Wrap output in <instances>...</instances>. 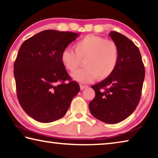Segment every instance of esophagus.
Instances as JSON below:
<instances>
[{
    "label": "esophagus",
    "mask_w": 158,
    "mask_h": 158,
    "mask_svg": "<svg viewBox=\"0 0 158 158\" xmlns=\"http://www.w3.org/2000/svg\"><path fill=\"white\" fill-rule=\"evenodd\" d=\"M85 88H88V85H80V89L84 90Z\"/></svg>",
    "instance_id": "34e87169"
}]
</instances>
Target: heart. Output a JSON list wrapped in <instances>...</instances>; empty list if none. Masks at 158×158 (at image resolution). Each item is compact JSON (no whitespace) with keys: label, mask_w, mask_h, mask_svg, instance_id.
<instances>
[{"label":"heart","mask_w":158,"mask_h":158,"mask_svg":"<svg viewBox=\"0 0 158 158\" xmlns=\"http://www.w3.org/2000/svg\"><path fill=\"white\" fill-rule=\"evenodd\" d=\"M74 51L64 49L60 60L64 67L70 72L79 68L84 60V68L71 74L74 80L89 83L98 78L102 80L114 73L119 58V49L114 42L104 37L89 35L77 42Z\"/></svg>","instance_id":"obj_1"}]
</instances>
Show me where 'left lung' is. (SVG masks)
<instances>
[{"instance_id":"1","label":"left lung","mask_w":158,"mask_h":158,"mask_svg":"<svg viewBox=\"0 0 158 158\" xmlns=\"http://www.w3.org/2000/svg\"><path fill=\"white\" fill-rule=\"evenodd\" d=\"M119 49L116 68L110 76L92 85L95 96L89 103L96 118L115 124L130 116L139 102L145 69L139 48L123 35L109 33Z\"/></svg>"}]
</instances>
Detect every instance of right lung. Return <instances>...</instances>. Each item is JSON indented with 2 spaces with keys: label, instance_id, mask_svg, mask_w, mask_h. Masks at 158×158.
I'll use <instances>...</instances> for the list:
<instances>
[{
  "label": "right lung",
  "instance_id": "obj_1",
  "mask_svg": "<svg viewBox=\"0 0 158 158\" xmlns=\"http://www.w3.org/2000/svg\"><path fill=\"white\" fill-rule=\"evenodd\" d=\"M78 36L46 30L20 47L14 63L17 98L26 113L37 121L51 123L65 116L79 91L78 83L72 81L60 60L63 51Z\"/></svg>",
  "mask_w": 158,
  "mask_h": 158
}]
</instances>
